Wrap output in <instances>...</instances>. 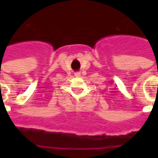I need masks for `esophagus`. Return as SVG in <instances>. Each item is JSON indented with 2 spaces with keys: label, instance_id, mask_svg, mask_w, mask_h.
Listing matches in <instances>:
<instances>
[{
  "label": "esophagus",
  "instance_id": "1",
  "mask_svg": "<svg viewBox=\"0 0 158 158\" xmlns=\"http://www.w3.org/2000/svg\"><path fill=\"white\" fill-rule=\"evenodd\" d=\"M75 77H81V73H75Z\"/></svg>",
  "mask_w": 158,
  "mask_h": 158
}]
</instances>
